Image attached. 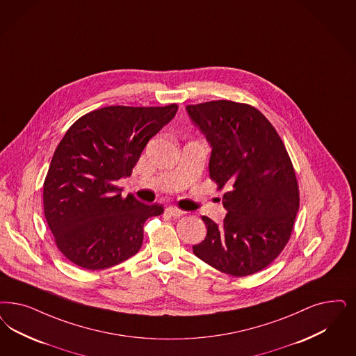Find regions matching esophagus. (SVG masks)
<instances>
[{
	"mask_svg": "<svg viewBox=\"0 0 356 356\" xmlns=\"http://www.w3.org/2000/svg\"><path fill=\"white\" fill-rule=\"evenodd\" d=\"M165 213L172 216L173 218H179L181 216H184L185 211L180 210V209L175 208V207H170V208L165 209Z\"/></svg>",
	"mask_w": 356,
	"mask_h": 356,
	"instance_id": "obj_1",
	"label": "esophagus"
}]
</instances>
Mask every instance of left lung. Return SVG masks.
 I'll use <instances>...</instances> for the list:
<instances>
[{
  "label": "left lung",
  "instance_id": "left-lung-1",
  "mask_svg": "<svg viewBox=\"0 0 356 356\" xmlns=\"http://www.w3.org/2000/svg\"><path fill=\"white\" fill-rule=\"evenodd\" d=\"M211 154L209 175L227 186L222 223L202 217L207 238L193 254L216 270L247 276L266 268L288 243L300 207L293 165L282 138L254 106L233 101L188 105Z\"/></svg>",
  "mask_w": 356,
  "mask_h": 356
}]
</instances>
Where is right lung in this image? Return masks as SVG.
<instances>
[{
  "instance_id": "1",
  "label": "right lung",
  "mask_w": 356,
  "mask_h": 356,
  "mask_svg": "<svg viewBox=\"0 0 356 356\" xmlns=\"http://www.w3.org/2000/svg\"><path fill=\"white\" fill-rule=\"evenodd\" d=\"M179 106H106L68 129L55 149L43 185L44 216L63 255L86 270H105L135 255L143 225L161 205L121 196L115 183L129 177L148 140Z\"/></svg>"
}]
</instances>
